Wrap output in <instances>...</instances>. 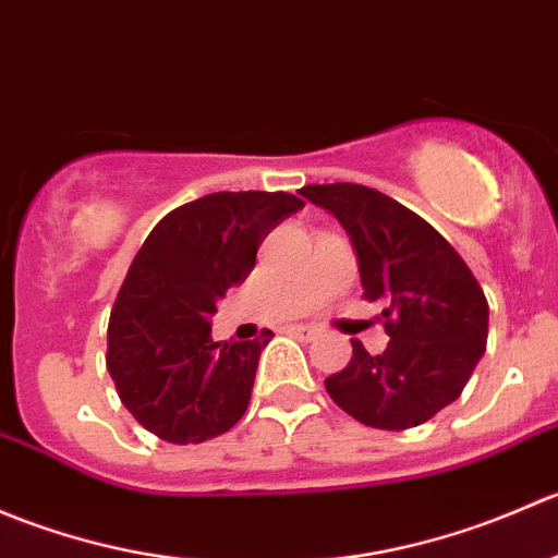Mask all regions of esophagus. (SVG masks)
Segmentation results:
<instances>
[{
  "mask_svg": "<svg viewBox=\"0 0 558 558\" xmlns=\"http://www.w3.org/2000/svg\"><path fill=\"white\" fill-rule=\"evenodd\" d=\"M291 335L294 337H300V340H305V342H311V340H315V337H318V329H313V326H305V324H296V326H291Z\"/></svg>",
  "mask_w": 558,
  "mask_h": 558,
  "instance_id": "1",
  "label": "esophagus"
}]
</instances>
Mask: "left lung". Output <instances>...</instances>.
Instances as JSON below:
<instances>
[{"instance_id": "obj_1", "label": "left lung", "mask_w": 558, "mask_h": 558, "mask_svg": "<svg viewBox=\"0 0 558 558\" xmlns=\"http://www.w3.org/2000/svg\"><path fill=\"white\" fill-rule=\"evenodd\" d=\"M359 256L364 300L384 307L388 348L369 356L359 340L329 397L373 429H410L459 399L486 351L488 302L453 245L432 223L359 183L305 185Z\"/></svg>"}]
</instances>
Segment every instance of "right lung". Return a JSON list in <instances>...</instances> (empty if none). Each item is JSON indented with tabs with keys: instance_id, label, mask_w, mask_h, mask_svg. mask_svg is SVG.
Listing matches in <instances>:
<instances>
[{
	"instance_id": "obj_1",
	"label": "right lung",
	"mask_w": 558,
	"mask_h": 558,
	"mask_svg": "<svg viewBox=\"0 0 558 558\" xmlns=\"http://www.w3.org/2000/svg\"><path fill=\"white\" fill-rule=\"evenodd\" d=\"M302 205L286 191H218L174 207L145 238L112 305L105 359L123 408L156 437L205 442L243 418L272 331L213 342L210 315Z\"/></svg>"
}]
</instances>
